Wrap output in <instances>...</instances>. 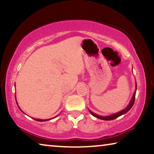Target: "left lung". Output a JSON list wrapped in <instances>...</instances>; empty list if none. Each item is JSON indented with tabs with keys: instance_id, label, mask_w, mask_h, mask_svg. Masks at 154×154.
<instances>
[{
	"instance_id": "left-lung-1",
	"label": "left lung",
	"mask_w": 154,
	"mask_h": 154,
	"mask_svg": "<svg viewBox=\"0 0 154 154\" xmlns=\"http://www.w3.org/2000/svg\"><path fill=\"white\" fill-rule=\"evenodd\" d=\"M136 90H137V84L136 82V89H135V91L134 93L133 96H132V98L131 99V100H130L129 103L128 104V105H127V107L124 109L120 111V112H118L117 113H113V114L109 115V116H100V115L96 114V113L92 112L90 109H89V112H90V113L92 116H94V117H96L97 118H99V119H101V120H114V119H116V118H117L118 117L120 116L123 115V114H125V113H126L127 112H128L131 109V108L133 107L134 101H135V96H136Z\"/></svg>"
}]
</instances>
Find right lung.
<instances>
[{
    "instance_id": "right-lung-1",
    "label": "right lung",
    "mask_w": 154,
    "mask_h": 154,
    "mask_svg": "<svg viewBox=\"0 0 154 154\" xmlns=\"http://www.w3.org/2000/svg\"><path fill=\"white\" fill-rule=\"evenodd\" d=\"M15 98H16V96H15ZM16 104H17V105H18V103H17V102H16ZM18 108H19V109L21 111V112H22L23 113H24V112H23V111L22 110H21L20 109V108L19 107V106H18ZM57 116H56V117H57ZM56 117H54V118H56ZM53 118H50V119H38V118H33V119H34L35 120H36V121H39V122H44V121H47V120H51V119H53Z\"/></svg>"
}]
</instances>
